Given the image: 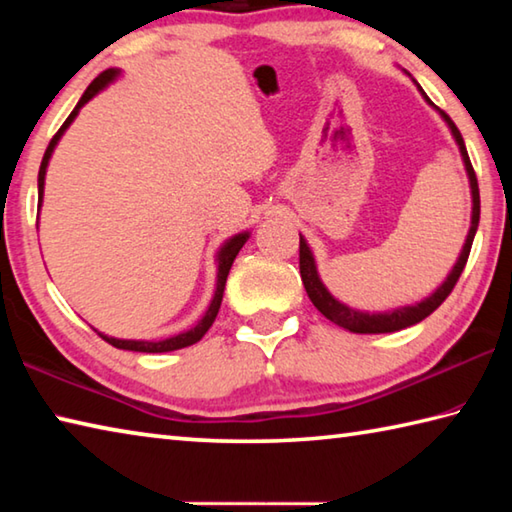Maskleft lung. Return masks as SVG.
Returning <instances> with one entry per match:
<instances>
[{
  "mask_svg": "<svg viewBox=\"0 0 512 512\" xmlns=\"http://www.w3.org/2000/svg\"><path fill=\"white\" fill-rule=\"evenodd\" d=\"M422 92V88H420ZM424 94V92H422ZM424 99L429 101L427 94H424ZM431 103V101H429ZM433 106V103H431ZM440 117L447 121L449 131H452L454 140L458 144V149H461L463 155V162H465V171H467V178H470V189H472V225H470V232H467V239H465V246L461 250V255H458L456 264L452 268V273L447 275V280L440 284V287L431 293L429 298H424L420 302H415V305H406V307H397L393 311H377V314H368V311H359V309H352L348 305H343V302L336 300L332 293L327 291V287L323 282H320L318 271H316V262H314V255H311V250L307 246V241L302 239L300 235V277H302V284H305L307 289V296L309 300L314 302V307L323 314L325 318L332 320L339 327L350 329L354 334H386V332H400L404 327H411L415 323H420V320L427 318L429 314H433L440 305H443L445 298L452 293V289L456 287L458 277H461L463 268L467 264V257H470V248H472V241L476 235V228H479V216H481V198H479V183H476V173L472 169V162H470V155H467L465 149V142H463V135L458 131L456 124L452 119H449L447 112L438 110Z\"/></svg>",
  "mask_w": 512,
  "mask_h": 512,
  "instance_id": "8db88e82",
  "label": "left lung"
}]
</instances>
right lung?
Instances as JSON below:
<instances>
[{
  "label": "right lung",
  "mask_w": 512,
  "mask_h": 512,
  "mask_svg": "<svg viewBox=\"0 0 512 512\" xmlns=\"http://www.w3.org/2000/svg\"><path fill=\"white\" fill-rule=\"evenodd\" d=\"M117 76H119V69H106V72H101V74L97 76V79H94V81L88 85V90L83 92V97H81L79 103H76V108H74L72 112H69V117L65 119V124L60 126V131H58L54 137H51V142H49L47 151H45V158H42L40 171H38V205H42V194H45V173H47V164H49L51 153H54V149H56L58 140H60V137H63V133L67 131L69 124H72V121L76 119V115H79V110L85 106V103H88L92 97H97V94H99L103 88H106L108 83L115 81ZM248 237H250L248 232H239V235L230 237V239L225 241V244L221 246L219 255H216V262H219V273H216V291H214V298H212V302H210V307H207L205 316H203L201 320H198V323H196L192 329H187V332H180V334H176V336H169V339H162V341H126V339H112V336H106V334L99 332L101 339L108 341L110 345H115V348H119V350H133V352H173V350L187 348V345H194V343L201 341L207 329L212 327L216 314H219L221 300H223V289H225V280H228L230 266H232V262H235V257L239 255V250H241V246L246 244Z\"/></svg>",
  "instance_id": "obj_1"
}]
</instances>
